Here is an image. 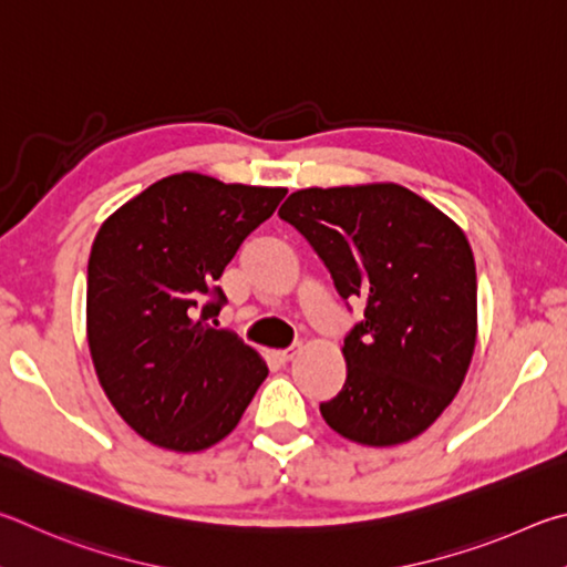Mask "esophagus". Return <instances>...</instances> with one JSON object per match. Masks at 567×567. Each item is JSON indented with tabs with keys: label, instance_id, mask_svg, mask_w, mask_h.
Here are the masks:
<instances>
[{
	"label": "esophagus",
	"instance_id": "obj_1",
	"mask_svg": "<svg viewBox=\"0 0 567 567\" xmlns=\"http://www.w3.org/2000/svg\"><path fill=\"white\" fill-rule=\"evenodd\" d=\"M299 353H301V346H289V349L276 351V359L281 361V363H289V361H293Z\"/></svg>",
	"mask_w": 567,
	"mask_h": 567
}]
</instances>
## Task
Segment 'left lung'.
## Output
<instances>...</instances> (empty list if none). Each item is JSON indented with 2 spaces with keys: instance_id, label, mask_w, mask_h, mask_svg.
<instances>
[{
  "instance_id": "left-lung-1",
  "label": "left lung",
  "mask_w": 567,
  "mask_h": 567,
  "mask_svg": "<svg viewBox=\"0 0 567 567\" xmlns=\"http://www.w3.org/2000/svg\"><path fill=\"white\" fill-rule=\"evenodd\" d=\"M278 216L311 244L346 306H365L343 339V389L321 403L326 423L363 445L415 439L455 399L473 359L468 238L399 184L303 188Z\"/></svg>"
}]
</instances>
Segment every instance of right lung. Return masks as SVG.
Instances as JSON below:
<instances>
[{
  "label": "right lung",
  "mask_w": 567,
  "mask_h": 567,
  "mask_svg": "<svg viewBox=\"0 0 567 567\" xmlns=\"http://www.w3.org/2000/svg\"><path fill=\"white\" fill-rule=\"evenodd\" d=\"M286 188L174 174L106 218L86 268L89 351L118 415L168 451L194 453L241 421L266 363L214 329L216 281Z\"/></svg>",
  "instance_id": "add662e5"
}]
</instances>
